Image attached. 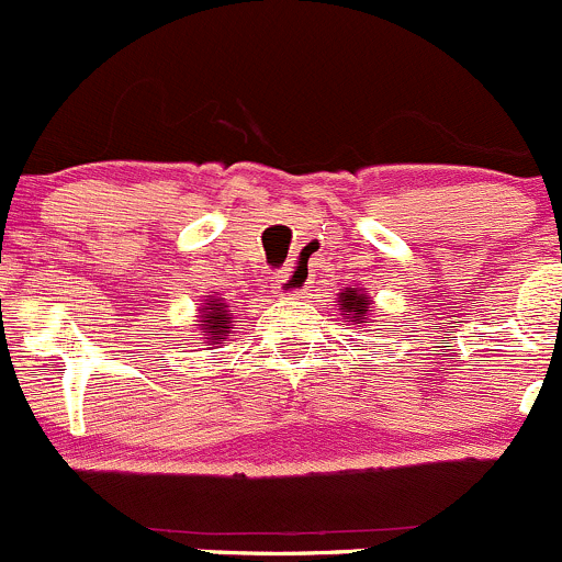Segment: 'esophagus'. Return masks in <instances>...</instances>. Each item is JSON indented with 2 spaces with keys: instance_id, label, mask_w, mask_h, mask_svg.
I'll return each mask as SVG.
<instances>
[{
  "instance_id": "obj_1",
  "label": "esophagus",
  "mask_w": 562,
  "mask_h": 562,
  "mask_svg": "<svg viewBox=\"0 0 562 562\" xmlns=\"http://www.w3.org/2000/svg\"><path fill=\"white\" fill-rule=\"evenodd\" d=\"M305 286H307V273L303 270V265L294 259V262L281 273L279 292L283 294V297H297V294L305 292Z\"/></svg>"
}]
</instances>
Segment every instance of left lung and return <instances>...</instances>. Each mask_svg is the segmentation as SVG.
<instances>
[{
	"label": "left lung",
	"instance_id": "1",
	"mask_svg": "<svg viewBox=\"0 0 562 562\" xmlns=\"http://www.w3.org/2000/svg\"><path fill=\"white\" fill-rule=\"evenodd\" d=\"M372 307H375V300L361 286H346L337 294V311H340V316L346 322L356 324L361 331L372 324Z\"/></svg>",
	"mask_w": 562,
	"mask_h": 562
}]
</instances>
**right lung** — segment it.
<instances>
[{
    "instance_id": "obj_1",
    "label": "right lung",
    "mask_w": 562,
    "mask_h": 562,
    "mask_svg": "<svg viewBox=\"0 0 562 562\" xmlns=\"http://www.w3.org/2000/svg\"><path fill=\"white\" fill-rule=\"evenodd\" d=\"M195 327L203 331V342H206V346L220 348L222 342L231 340V331L235 329L231 305L222 297H216V294H206V297L201 300V307H198Z\"/></svg>"
}]
</instances>
